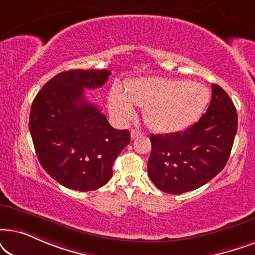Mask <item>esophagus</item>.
<instances>
[{
  "label": "esophagus",
  "instance_id": "esophagus-1",
  "mask_svg": "<svg viewBox=\"0 0 255 255\" xmlns=\"http://www.w3.org/2000/svg\"><path fill=\"white\" fill-rule=\"evenodd\" d=\"M141 134H142L141 131H139V130H131V138L132 139L138 138L139 135H141Z\"/></svg>",
  "mask_w": 255,
  "mask_h": 255
}]
</instances>
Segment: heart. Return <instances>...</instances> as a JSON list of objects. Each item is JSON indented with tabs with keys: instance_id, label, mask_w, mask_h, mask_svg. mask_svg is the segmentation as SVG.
I'll use <instances>...</instances> for the list:
<instances>
[{
	"instance_id": "obj_1",
	"label": "heart",
	"mask_w": 255,
	"mask_h": 255,
	"mask_svg": "<svg viewBox=\"0 0 255 255\" xmlns=\"http://www.w3.org/2000/svg\"><path fill=\"white\" fill-rule=\"evenodd\" d=\"M210 101V92L201 83L183 79L139 78L125 86L114 87L109 109L115 117H133V104L144 108V121L152 130L172 133L182 131L200 120Z\"/></svg>"
}]
</instances>
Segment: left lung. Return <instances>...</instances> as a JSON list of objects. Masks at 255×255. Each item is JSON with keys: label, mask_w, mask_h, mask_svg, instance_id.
I'll use <instances>...</instances> for the list:
<instances>
[{"label": "left lung", "mask_w": 255, "mask_h": 255, "mask_svg": "<svg viewBox=\"0 0 255 255\" xmlns=\"http://www.w3.org/2000/svg\"><path fill=\"white\" fill-rule=\"evenodd\" d=\"M237 128L235 104L222 87L212 85L210 106L196 123L184 131L151 134L149 179L174 195L202 187L225 167Z\"/></svg>", "instance_id": "1"}]
</instances>
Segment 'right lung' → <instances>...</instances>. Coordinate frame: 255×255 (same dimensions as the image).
<instances>
[{
    "label": "right lung",
    "instance_id": "obj_1",
    "mask_svg": "<svg viewBox=\"0 0 255 255\" xmlns=\"http://www.w3.org/2000/svg\"><path fill=\"white\" fill-rule=\"evenodd\" d=\"M108 69L59 73L34 97L29 128L37 158L48 175L79 191L96 190L113 176V165L130 142L85 99V88L102 87Z\"/></svg>",
    "mask_w": 255,
    "mask_h": 255
}]
</instances>
